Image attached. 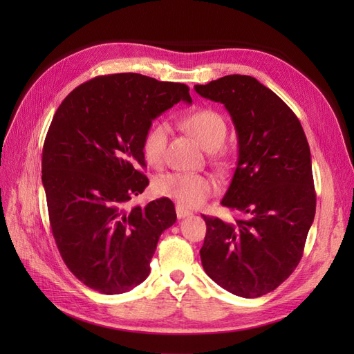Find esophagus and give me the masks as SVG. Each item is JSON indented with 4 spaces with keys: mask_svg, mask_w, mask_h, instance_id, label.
Segmentation results:
<instances>
[{
    "mask_svg": "<svg viewBox=\"0 0 354 354\" xmlns=\"http://www.w3.org/2000/svg\"><path fill=\"white\" fill-rule=\"evenodd\" d=\"M176 212H177V217L178 218H185V217H187V216H190V214H192L189 209L180 207V205H176Z\"/></svg>",
    "mask_w": 354,
    "mask_h": 354,
    "instance_id": "esophagus-1",
    "label": "esophagus"
}]
</instances>
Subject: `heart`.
Here are the masks:
<instances>
[{
    "label": "heart",
    "instance_id": "b5f03b06",
    "mask_svg": "<svg viewBox=\"0 0 354 354\" xmlns=\"http://www.w3.org/2000/svg\"><path fill=\"white\" fill-rule=\"evenodd\" d=\"M181 124L207 151L218 149L227 134V125L221 113L214 109H199L186 115ZM169 125L167 121H155L143 137V155L151 165L159 167L165 159ZM155 190L160 196L176 201L180 207L196 208L205 202L214 190L216 181L195 173H167L155 181Z\"/></svg>",
    "mask_w": 354,
    "mask_h": 354
}]
</instances>
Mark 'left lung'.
<instances>
[{"instance_id": "1", "label": "left lung", "mask_w": 354, "mask_h": 354, "mask_svg": "<svg viewBox=\"0 0 354 354\" xmlns=\"http://www.w3.org/2000/svg\"><path fill=\"white\" fill-rule=\"evenodd\" d=\"M224 104L238 133L239 156L221 205L239 218L207 223L203 270L226 291L255 298L295 270L316 212L312 158L301 124L270 88L248 75L195 85Z\"/></svg>"}]
</instances>
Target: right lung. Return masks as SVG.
Wrapping results in <instances>:
<instances>
[{
	"label": "right lung",
	"mask_w": 354,
	"mask_h": 354,
	"mask_svg": "<svg viewBox=\"0 0 354 354\" xmlns=\"http://www.w3.org/2000/svg\"><path fill=\"white\" fill-rule=\"evenodd\" d=\"M189 87L140 73L78 85L62 102L42 147L50 226L68 269L102 294H122L151 273L160 233L177 220L168 198L130 207L149 178L143 137Z\"/></svg>",
	"instance_id": "right-lung-1"
}]
</instances>
